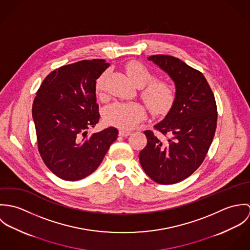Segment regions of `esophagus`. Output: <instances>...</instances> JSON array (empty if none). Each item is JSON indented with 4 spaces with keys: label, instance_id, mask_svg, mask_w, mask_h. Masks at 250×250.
Wrapping results in <instances>:
<instances>
[{
    "label": "esophagus",
    "instance_id": "34e87169",
    "mask_svg": "<svg viewBox=\"0 0 250 250\" xmlns=\"http://www.w3.org/2000/svg\"><path fill=\"white\" fill-rule=\"evenodd\" d=\"M119 135L121 137H128L131 135V131H127V130H120L119 131Z\"/></svg>",
    "mask_w": 250,
    "mask_h": 250
}]
</instances>
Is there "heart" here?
Wrapping results in <instances>:
<instances>
[{"label":"heart","mask_w":250,"mask_h":250,"mask_svg":"<svg viewBox=\"0 0 250 250\" xmlns=\"http://www.w3.org/2000/svg\"><path fill=\"white\" fill-rule=\"evenodd\" d=\"M129 79L140 86V95L150 111L154 114L167 113L175 103L177 92L174 85L163 79H153L154 74L140 62H129L125 65ZM107 71L97 79L95 88L98 96L106 97ZM145 107L139 102H115L105 110V119L108 124L120 129H132L145 117Z\"/></svg>","instance_id":"b5f03b06"}]
</instances>
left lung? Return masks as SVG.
<instances>
[{
	"label": "left lung",
	"mask_w": 250,
	"mask_h": 250,
	"mask_svg": "<svg viewBox=\"0 0 250 250\" xmlns=\"http://www.w3.org/2000/svg\"><path fill=\"white\" fill-rule=\"evenodd\" d=\"M168 73L177 97L166 118L146 130L147 144L140 153L145 173L161 185H171L190 176L203 163L214 139L217 108L204 75L177 58H148Z\"/></svg>",
	"instance_id": "8db88e82"
}]
</instances>
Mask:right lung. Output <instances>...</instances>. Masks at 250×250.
I'll use <instances>...</instances> for the list:
<instances>
[{
    "label": "right lung",
    "instance_id": "1",
    "mask_svg": "<svg viewBox=\"0 0 250 250\" xmlns=\"http://www.w3.org/2000/svg\"><path fill=\"white\" fill-rule=\"evenodd\" d=\"M109 63L81 61L61 66L42 82L33 104L38 152L46 167L65 181L94 172L115 142L118 130L87 134L100 117L96 80Z\"/></svg>",
    "mask_w": 250,
    "mask_h": 250
}]
</instances>
